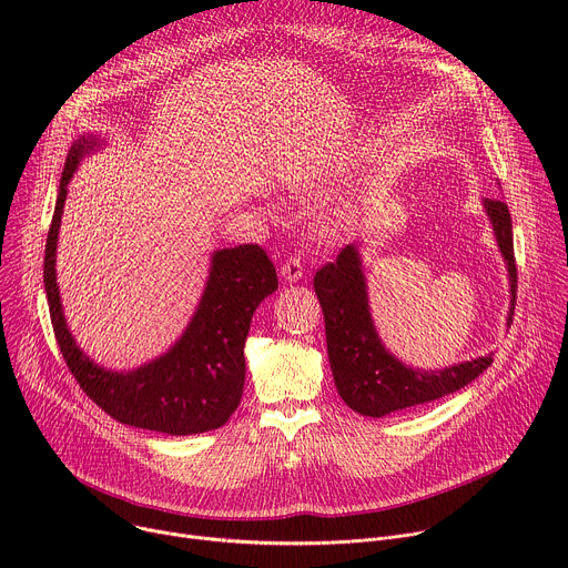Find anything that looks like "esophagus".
<instances>
[{"instance_id": "obj_1", "label": "esophagus", "mask_w": 568, "mask_h": 568, "mask_svg": "<svg viewBox=\"0 0 568 568\" xmlns=\"http://www.w3.org/2000/svg\"><path fill=\"white\" fill-rule=\"evenodd\" d=\"M281 276L287 281V283H296L301 276H303V263L298 256H290L283 265H281Z\"/></svg>"}]
</instances>
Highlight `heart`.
Here are the masks:
<instances>
[{
    "label": "heart",
    "mask_w": 568,
    "mask_h": 568,
    "mask_svg": "<svg viewBox=\"0 0 568 568\" xmlns=\"http://www.w3.org/2000/svg\"><path fill=\"white\" fill-rule=\"evenodd\" d=\"M303 195H305L307 200H314V197L318 195V191H316V189H305V191H303ZM331 231H337V222H335V224H331Z\"/></svg>",
    "instance_id": "obj_1"
}]
</instances>
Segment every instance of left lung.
I'll return each mask as SVG.
<instances>
[{
    "mask_svg": "<svg viewBox=\"0 0 568 568\" xmlns=\"http://www.w3.org/2000/svg\"><path fill=\"white\" fill-rule=\"evenodd\" d=\"M483 206L488 211L497 245L508 265L513 294L508 312L510 326L517 303L513 220L504 200L485 197ZM314 292L323 310V321H326V342L335 386L348 407L362 416L382 418L399 409L434 402L467 386L493 364V353L440 371H420L395 359L384 348L373 326L357 245H346L335 263L323 265L316 272Z\"/></svg>",
    "mask_w": 568,
    "mask_h": 568,
    "instance_id": "left-lung-1",
    "label": "left lung"
}]
</instances>
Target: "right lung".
I'll use <instances>...</instances> for the list:
<instances>
[{
  "label": "right lung",
  "instance_id": "right-lung-1",
  "mask_svg": "<svg viewBox=\"0 0 568 568\" xmlns=\"http://www.w3.org/2000/svg\"><path fill=\"white\" fill-rule=\"evenodd\" d=\"M97 145H101L99 136H80L71 145L47 235L44 290L60 353L80 388L123 425L171 436L217 429L240 404L252 316L261 301L278 287L276 267L258 245L215 252L202 301L169 353L128 373L94 364L67 328L55 283V247L67 184L78 161Z\"/></svg>",
  "mask_w": 568,
  "mask_h": 568
}]
</instances>
